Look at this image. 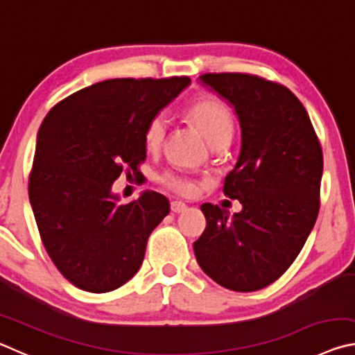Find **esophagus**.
Segmentation results:
<instances>
[{"instance_id": "1", "label": "esophagus", "mask_w": 355, "mask_h": 355, "mask_svg": "<svg viewBox=\"0 0 355 355\" xmlns=\"http://www.w3.org/2000/svg\"><path fill=\"white\" fill-rule=\"evenodd\" d=\"M171 209H172V213H183V211H186V209H188V207H186L183 202L173 200L171 203Z\"/></svg>"}]
</instances>
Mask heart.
I'll use <instances>...</instances> for the list:
<instances>
[{
    "mask_svg": "<svg viewBox=\"0 0 355 355\" xmlns=\"http://www.w3.org/2000/svg\"><path fill=\"white\" fill-rule=\"evenodd\" d=\"M184 114L186 119L202 131V135L207 137L209 146L218 147L222 146V144L227 146L232 141L233 117L230 111L227 110V106L220 103L219 100L211 97L199 98L188 106ZM166 130L167 123L163 114H158V116L150 119L146 133H144V142H146L148 150L158 148L163 144ZM163 183L167 188L180 192V194H192L196 189V184L189 182V180L171 175V173L163 177Z\"/></svg>",
    "mask_w": 355,
    "mask_h": 355,
    "instance_id": "b5f03b06",
    "label": "heart"
}]
</instances>
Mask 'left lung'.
Wrapping results in <instances>:
<instances>
[{
	"mask_svg": "<svg viewBox=\"0 0 355 355\" xmlns=\"http://www.w3.org/2000/svg\"><path fill=\"white\" fill-rule=\"evenodd\" d=\"M199 80L235 107L241 150L224 194L243 209L230 216L203 203L207 228L194 254L216 284L257 291L291 266L315 225L321 146L305 107L285 86L248 73H205Z\"/></svg>",
	"mask_w": 355,
	"mask_h": 355,
	"instance_id": "left-lung-1",
	"label": "left lung"
}]
</instances>
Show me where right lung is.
Masks as SVG:
<instances>
[{"label": "right lung", "instance_id": "1", "mask_svg": "<svg viewBox=\"0 0 355 355\" xmlns=\"http://www.w3.org/2000/svg\"><path fill=\"white\" fill-rule=\"evenodd\" d=\"M189 84L188 76L106 80L59 101L42 122L29 202L48 255L81 290L112 291L139 271L169 200L144 191L123 205L112 183L123 169L137 172L150 119Z\"/></svg>", "mask_w": 355, "mask_h": 355}]
</instances>
